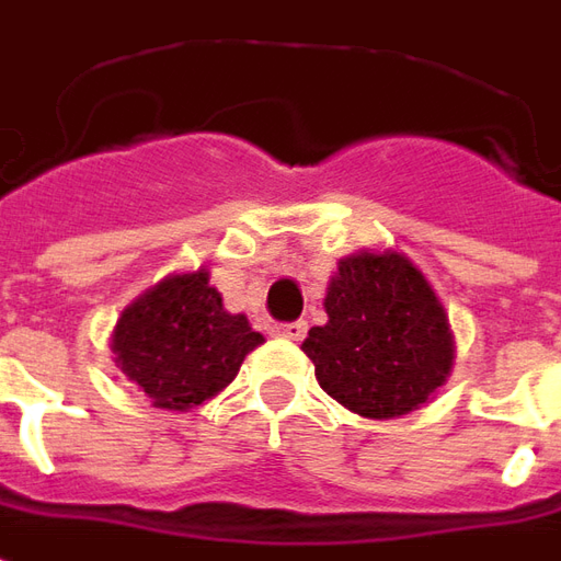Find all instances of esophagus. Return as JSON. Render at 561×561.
I'll use <instances>...</instances> for the list:
<instances>
[{"instance_id":"obj_1","label":"esophagus","mask_w":561,"mask_h":561,"mask_svg":"<svg viewBox=\"0 0 561 561\" xmlns=\"http://www.w3.org/2000/svg\"><path fill=\"white\" fill-rule=\"evenodd\" d=\"M305 332H308V323H305V320H293V323L274 325V335L287 337V341H301Z\"/></svg>"}]
</instances>
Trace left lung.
Segmentation results:
<instances>
[{
  "label": "left lung",
  "instance_id": "left-lung-1",
  "mask_svg": "<svg viewBox=\"0 0 561 561\" xmlns=\"http://www.w3.org/2000/svg\"><path fill=\"white\" fill-rule=\"evenodd\" d=\"M329 323L301 351L320 387L353 414L389 420L416 411L453 365L447 313L423 272L401 253H356L337 262L325 293Z\"/></svg>",
  "mask_w": 561,
  "mask_h": 561
}]
</instances>
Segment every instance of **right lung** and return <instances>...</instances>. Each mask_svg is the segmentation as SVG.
<instances>
[{
  "label": "right lung",
  "mask_w": 561,
  "mask_h": 561,
  "mask_svg": "<svg viewBox=\"0 0 561 561\" xmlns=\"http://www.w3.org/2000/svg\"><path fill=\"white\" fill-rule=\"evenodd\" d=\"M256 344L244 313H229L208 272L174 274L129 305L114 329L111 351L153 408L186 411L208 401Z\"/></svg>",
  "instance_id": "1"
}]
</instances>
